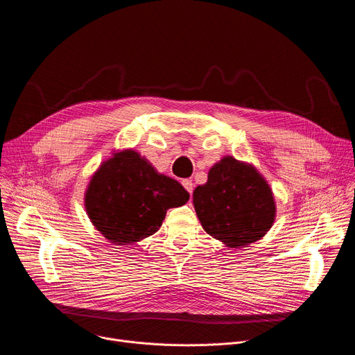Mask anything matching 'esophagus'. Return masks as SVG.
Wrapping results in <instances>:
<instances>
[{
    "label": "esophagus",
    "instance_id": "34e87169",
    "mask_svg": "<svg viewBox=\"0 0 355 355\" xmlns=\"http://www.w3.org/2000/svg\"><path fill=\"white\" fill-rule=\"evenodd\" d=\"M182 185H184V188H185L189 193H192V189H193V182H192V180H182Z\"/></svg>",
    "mask_w": 355,
    "mask_h": 355
}]
</instances>
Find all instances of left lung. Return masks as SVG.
Instances as JSON below:
<instances>
[{"instance_id":"left-lung-1","label":"left lung","mask_w":355,"mask_h":355,"mask_svg":"<svg viewBox=\"0 0 355 355\" xmlns=\"http://www.w3.org/2000/svg\"><path fill=\"white\" fill-rule=\"evenodd\" d=\"M192 204L204 230L230 248L264 237L277 216L267 180L254 166L232 156L211 167L208 181L195 188Z\"/></svg>"}]
</instances>
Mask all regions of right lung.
Instances as JSON below:
<instances>
[{
	"instance_id": "right-lung-1",
	"label": "right lung",
	"mask_w": 355,
	"mask_h": 355,
	"mask_svg": "<svg viewBox=\"0 0 355 355\" xmlns=\"http://www.w3.org/2000/svg\"><path fill=\"white\" fill-rule=\"evenodd\" d=\"M189 193L160 174L133 148L114 151L92 174L84 195L94 227L116 245H130L155 234L170 208L185 205Z\"/></svg>"
}]
</instances>
